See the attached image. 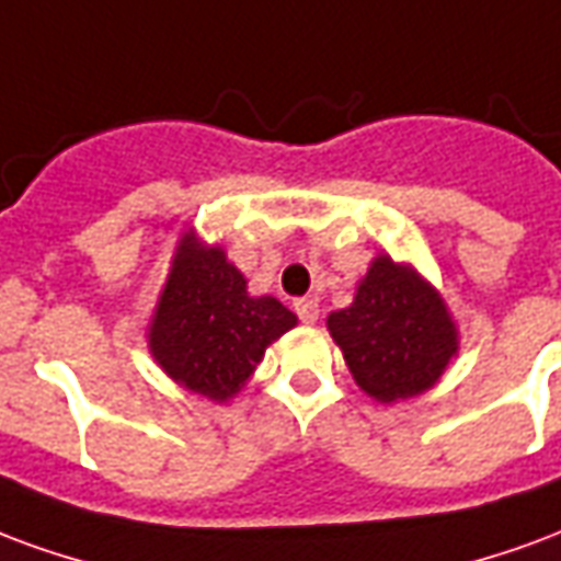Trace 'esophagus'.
Segmentation results:
<instances>
[{"mask_svg":"<svg viewBox=\"0 0 561 561\" xmlns=\"http://www.w3.org/2000/svg\"><path fill=\"white\" fill-rule=\"evenodd\" d=\"M296 313H298V320L308 322V325H313V322L320 320V305H317L313 298H298Z\"/></svg>","mask_w":561,"mask_h":561,"instance_id":"34e87169","label":"esophagus"}]
</instances>
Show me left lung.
I'll list each match as a JSON object with an SVG mask.
<instances>
[{
	"label": "left lung",
	"instance_id": "left-lung-1",
	"mask_svg": "<svg viewBox=\"0 0 561 561\" xmlns=\"http://www.w3.org/2000/svg\"><path fill=\"white\" fill-rule=\"evenodd\" d=\"M325 325L355 386L386 407L431 391L460 353V329L443 293L388 253H376L353 305L329 313Z\"/></svg>",
	"mask_w": 561,
	"mask_h": 561
}]
</instances>
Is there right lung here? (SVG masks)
<instances>
[{"instance_id":"1","label":"right lung","mask_w":561,"mask_h":561,"mask_svg":"<svg viewBox=\"0 0 561 561\" xmlns=\"http://www.w3.org/2000/svg\"><path fill=\"white\" fill-rule=\"evenodd\" d=\"M296 325V313L275 296L248 293V277L220 244L187 230L175 241L146 341L154 365L175 386L227 403L248 386L265 350Z\"/></svg>"}]
</instances>
